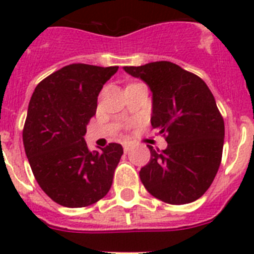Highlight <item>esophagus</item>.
Wrapping results in <instances>:
<instances>
[{
	"label": "esophagus",
	"instance_id": "obj_1",
	"mask_svg": "<svg viewBox=\"0 0 254 254\" xmlns=\"http://www.w3.org/2000/svg\"><path fill=\"white\" fill-rule=\"evenodd\" d=\"M129 149H131V143H128V142L123 143V150H125L126 154H127V152L129 151Z\"/></svg>",
	"mask_w": 254,
	"mask_h": 254
}]
</instances>
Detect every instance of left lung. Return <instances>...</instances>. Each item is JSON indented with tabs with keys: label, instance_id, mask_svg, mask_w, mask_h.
Masks as SVG:
<instances>
[{
	"label": "left lung",
	"instance_id": "8db88e82",
	"mask_svg": "<svg viewBox=\"0 0 254 254\" xmlns=\"http://www.w3.org/2000/svg\"><path fill=\"white\" fill-rule=\"evenodd\" d=\"M123 68L149 85L151 126L168 142L161 151L147 145L142 185L163 202H193L210 188L223 156L225 127L214 95L202 78L168 61Z\"/></svg>",
	"mask_w": 254,
	"mask_h": 254
}]
</instances>
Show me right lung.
Instances as JSON below:
<instances>
[{"label":"right lung","instance_id":"1","mask_svg":"<svg viewBox=\"0 0 254 254\" xmlns=\"http://www.w3.org/2000/svg\"><path fill=\"white\" fill-rule=\"evenodd\" d=\"M118 66L72 64L40 81L31 95L22 141L40 188L58 205L86 207L109 192L123 149L90 151L84 140L98 95Z\"/></svg>","mask_w":254,"mask_h":254}]
</instances>
